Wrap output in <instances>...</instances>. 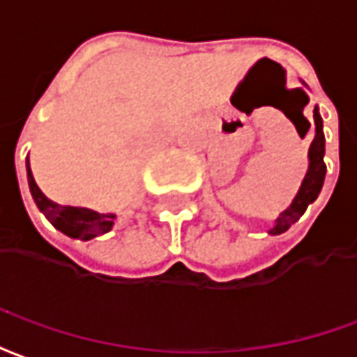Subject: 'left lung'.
<instances>
[{"label":"left lung","instance_id":"obj_1","mask_svg":"<svg viewBox=\"0 0 357 357\" xmlns=\"http://www.w3.org/2000/svg\"><path fill=\"white\" fill-rule=\"evenodd\" d=\"M303 129L301 127H296V131L298 135L310 129V121L308 119H304L303 121ZM314 127H316V131H314V140H312L310 150H308V171H306V175H304V181L301 184V188L296 192L295 199L291 202L287 209L282 211L280 213V217L274 220V226L272 228H268V234L270 236H280L285 230H289L291 226L295 225L298 218L303 217L304 211L308 209V205L314 204L319 196V192H321V186H324L325 181V173H327V167H325V135H324V119L319 116V108H314Z\"/></svg>","mask_w":357,"mask_h":357}]
</instances>
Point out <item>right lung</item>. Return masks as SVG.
Instances as JSON below:
<instances>
[{"mask_svg":"<svg viewBox=\"0 0 357 357\" xmlns=\"http://www.w3.org/2000/svg\"><path fill=\"white\" fill-rule=\"evenodd\" d=\"M26 171H28V186H30V194H32L33 202L38 205V209L45 215V218L51 225L68 236L72 239H82V241H89V239L102 236V234L110 232L116 222V215H100L96 211L83 209V207H66V205L53 204L51 199L43 196V192L38 188V184L33 181L32 169H30V160H26Z\"/></svg>","mask_w":357,"mask_h":357,"instance_id":"right-lung-1","label":"right lung"}]
</instances>
